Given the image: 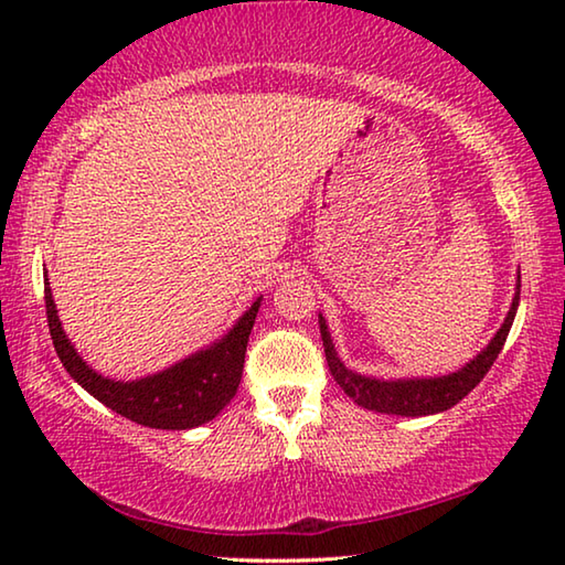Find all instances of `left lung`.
Returning a JSON list of instances; mask_svg holds the SVG:
<instances>
[{"mask_svg": "<svg viewBox=\"0 0 565 565\" xmlns=\"http://www.w3.org/2000/svg\"><path fill=\"white\" fill-rule=\"evenodd\" d=\"M519 289H521V284H519ZM519 296H521V291H515V299L511 303L509 317H505L503 327L499 329V333H495L489 347L478 353L471 363H466L458 374H448L441 379L379 381V379H366V376L353 374V371H349L339 361L337 351H333L327 321L319 317L323 351H327V363H329L331 376L343 388V394L351 396L359 406L369 408V411H379V414L428 416V414H438V411L451 408L463 396L471 394L478 384H481V379L489 374L493 361L499 359L503 343H505V339H509V331L513 327L515 309H519Z\"/></svg>", "mask_w": 565, "mask_h": 565, "instance_id": "1", "label": "left lung"}]
</instances>
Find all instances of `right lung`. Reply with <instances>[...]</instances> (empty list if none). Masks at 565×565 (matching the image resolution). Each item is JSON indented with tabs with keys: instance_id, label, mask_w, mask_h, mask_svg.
<instances>
[{
	"instance_id": "right-lung-1",
	"label": "right lung",
	"mask_w": 565,
	"mask_h": 565,
	"mask_svg": "<svg viewBox=\"0 0 565 565\" xmlns=\"http://www.w3.org/2000/svg\"><path fill=\"white\" fill-rule=\"evenodd\" d=\"M259 301H254L252 309L236 321V327L212 349L199 351L161 374L124 384V381L99 376L76 356L70 339L64 337L60 317H56L52 289L44 284L46 323H50L56 356L70 371V376L124 418L149 428H167V431H184V428L206 424L236 396L248 333L254 329Z\"/></svg>"
}]
</instances>
